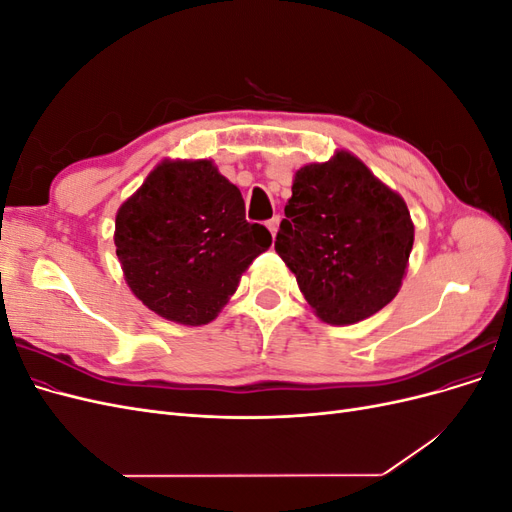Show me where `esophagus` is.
Returning <instances> with one entry per match:
<instances>
[{"label":"esophagus","mask_w":512,"mask_h":512,"mask_svg":"<svg viewBox=\"0 0 512 512\" xmlns=\"http://www.w3.org/2000/svg\"><path fill=\"white\" fill-rule=\"evenodd\" d=\"M280 215H273V218L267 222V228H269V232H271V235L275 237V232H277V228H280Z\"/></svg>","instance_id":"1"}]
</instances>
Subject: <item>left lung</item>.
<instances>
[{"instance_id": "left-lung-1", "label": "left lung", "mask_w": 512, "mask_h": 512, "mask_svg": "<svg viewBox=\"0 0 512 512\" xmlns=\"http://www.w3.org/2000/svg\"><path fill=\"white\" fill-rule=\"evenodd\" d=\"M284 213L275 252L322 322L346 327L397 297L414 243L410 211L350 151L301 166Z\"/></svg>"}]
</instances>
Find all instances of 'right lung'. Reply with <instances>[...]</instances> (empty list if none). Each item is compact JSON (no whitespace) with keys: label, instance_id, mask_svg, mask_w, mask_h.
<instances>
[{"label":"right lung","instance_id":"obj_1","mask_svg":"<svg viewBox=\"0 0 512 512\" xmlns=\"http://www.w3.org/2000/svg\"><path fill=\"white\" fill-rule=\"evenodd\" d=\"M126 284L158 316L200 327L218 318L271 232L213 160H162L115 218Z\"/></svg>","mask_w":512,"mask_h":512}]
</instances>
